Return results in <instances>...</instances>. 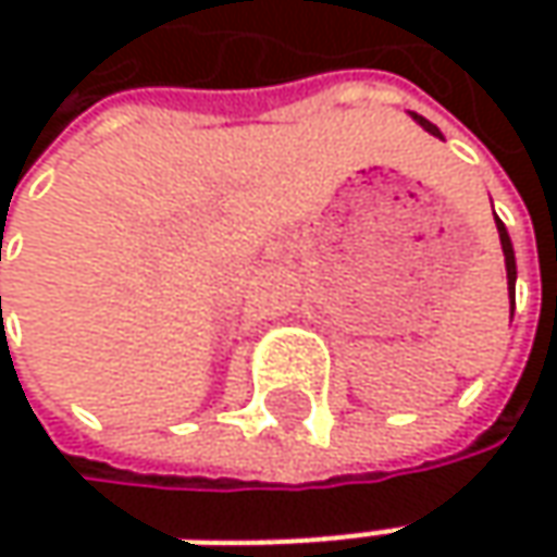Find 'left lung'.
Wrapping results in <instances>:
<instances>
[{
  "mask_svg": "<svg viewBox=\"0 0 557 557\" xmlns=\"http://www.w3.org/2000/svg\"><path fill=\"white\" fill-rule=\"evenodd\" d=\"M412 117L431 133V136H440V129L431 123V120L418 117V114H412ZM443 139V136H440ZM496 228H499V242H503V253H505V269H508V297H511V310H515V278H518V267H515V247H511V238H508V232H505L503 220H496Z\"/></svg>",
  "mask_w": 557,
  "mask_h": 557,
  "instance_id": "1",
  "label": "left lung"
}]
</instances>
